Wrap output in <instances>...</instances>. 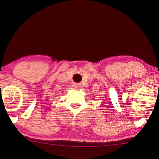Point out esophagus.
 Instances as JSON below:
<instances>
[{"instance_id":"1","label":"esophagus","mask_w":159,"mask_h":159,"mask_svg":"<svg viewBox=\"0 0 159 159\" xmlns=\"http://www.w3.org/2000/svg\"><path fill=\"white\" fill-rule=\"evenodd\" d=\"M73 87L74 88H75V89L76 88H78L80 87V84H78V83H74L73 84Z\"/></svg>"}]
</instances>
